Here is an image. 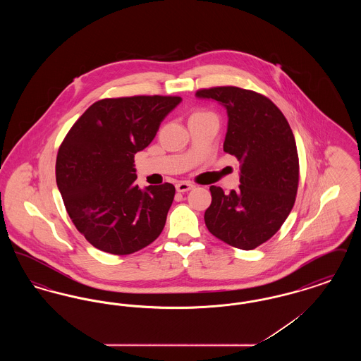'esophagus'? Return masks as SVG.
Here are the masks:
<instances>
[{"instance_id":"34e87169","label":"esophagus","mask_w":361,"mask_h":361,"mask_svg":"<svg viewBox=\"0 0 361 361\" xmlns=\"http://www.w3.org/2000/svg\"><path fill=\"white\" fill-rule=\"evenodd\" d=\"M195 187L192 183H189V181H180V183H177L176 184V189H177V192H187L189 189H192Z\"/></svg>"}]
</instances>
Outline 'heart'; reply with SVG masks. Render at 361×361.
Here are the masks:
<instances>
[{
    "instance_id": "1",
    "label": "heart",
    "mask_w": 361,
    "mask_h": 361,
    "mask_svg": "<svg viewBox=\"0 0 361 361\" xmlns=\"http://www.w3.org/2000/svg\"><path fill=\"white\" fill-rule=\"evenodd\" d=\"M193 116H215V115L209 111H197L193 114Z\"/></svg>"
}]
</instances>
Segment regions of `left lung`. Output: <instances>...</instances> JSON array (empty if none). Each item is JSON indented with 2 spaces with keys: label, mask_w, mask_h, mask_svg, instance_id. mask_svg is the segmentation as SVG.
Instances as JSON below:
<instances>
[{
  "label": "left lung",
  "mask_w": 361,
  "mask_h": 361,
  "mask_svg": "<svg viewBox=\"0 0 361 361\" xmlns=\"http://www.w3.org/2000/svg\"><path fill=\"white\" fill-rule=\"evenodd\" d=\"M196 96L226 106L224 150L240 162V189L224 195L221 187H209L207 228L227 245L256 249L275 235L295 204L299 157L291 127L275 104L255 90L214 86Z\"/></svg>",
  "instance_id": "1"
}]
</instances>
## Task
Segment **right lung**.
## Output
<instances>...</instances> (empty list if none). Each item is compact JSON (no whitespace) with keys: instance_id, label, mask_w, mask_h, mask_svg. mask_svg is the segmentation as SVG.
<instances>
[{"instance_id":"right-lung-1","label":"right lung","mask_w":361,"mask_h":361,"mask_svg":"<svg viewBox=\"0 0 361 361\" xmlns=\"http://www.w3.org/2000/svg\"><path fill=\"white\" fill-rule=\"evenodd\" d=\"M178 96H131L92 104L59 146L55 177L66 211L86 240L126 256L162 233L174 185L140 190L134 155L154 139Z\"/></svg>"}]
</instances>
